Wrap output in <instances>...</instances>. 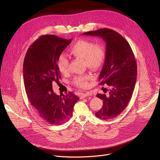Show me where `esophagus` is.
Returning a JSON list of instances; mask_svg holds the SVG:
<instances>
[{"instance_id":"esophagus-1","label":"esophagus","mask_w":160,"mask_h":160,"mask_svg":"<svg viewBox=\"0 0 160 160\" xmlns=\"http://www.w3.org/2000/svg\"><path fill=\"white\" fill-rule=\"evenodd\" d=\"M91 93L90 92H86V93H82V94H81V95H80V98L81 99H82V98H86V97H89V96H91Z\"/></svg>"}]
</instances>
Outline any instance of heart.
<instances>
[{
  "mask_svg": "<svg viewBox=\"0 0 160 160\" xmlns=\"http://www.w3.org/2000/svg\"><path fill=\"white\" fill-rule=\"evenodd\" d=\"M69 52L73 57L84 60L86 66L93 70L101 68L105 60V49L100 42L94 44L91 40H79L71 47ZM69 60L66 57H59L57 65L61 73L65 74L69 72ZM92 78L93 76L91 74H85L76 77L73 82L78 87L86 88L89 86V81Z\"/></svg>",
  "mask_w": 160,
  "mask_h": 160,
  "instance_id": "obj_1",
  "label": "heart"
}]
</instances>
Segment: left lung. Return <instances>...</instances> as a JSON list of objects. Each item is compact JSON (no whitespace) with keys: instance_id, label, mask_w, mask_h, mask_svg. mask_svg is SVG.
Segmentation results:
<instances>
[{"instance_id":"8db88e82","label":"left lung","mask_w":160,"mask_h":160,"mask_svg":"<svg viewBox=\"0 0 160 160\" xmlns=\"http://www.w3.org/2000/svg\"><path fill=\"white\" fill-rule=\"evenodd\" d=\"M83 35L100 37L106 43L105 60L99 84H107L110 89L108 94H97L103 105L95 115L102 120L114 118L125 109L134 89L137 64L134 53L127 41L112 29H100Z\"/></svg>"}]
</instances>
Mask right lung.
<instances>
[{"label": "right lung", "mask_w": 160, "mask_h": 160, "mask_svg": "<svg viewBox=\"0 0 160 160\" xmlns=\"http://www.w3.org/2000/svg\"><path fill=\"white\" fill-rule=\"evenodd\" d=\"M71 39L46 35L29 48L23 64V77L28 98L40 117L51 125H61L72 115L79 98L72 92L57 95L52 83L61 78L57 62Z\"/></svg>", "instance_id": "add662e5"}]
</instances>
